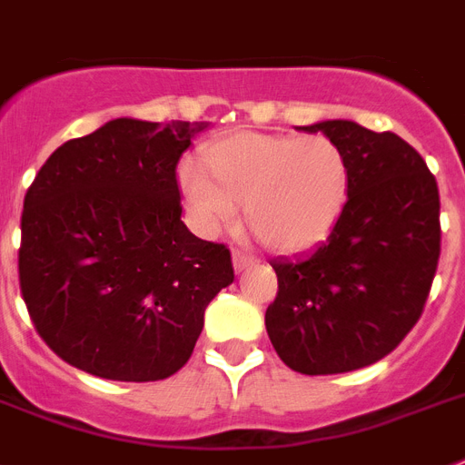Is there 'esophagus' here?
Instances as JSON below:
<instances>
[{
	"label": "esophagus",
	"instance_id": "obj_1",
	"mask_svg": "<svg viewBox=\"0 0 465 465\" xmlns=\"http://www.w3.org/2000/svg\"><path fill=\"white\" fill-rule=\"evenodd\" d=\"M254 263V259L247 254H242V252H232V268H235V273H242V271H247L249 266Z\"/></svg>",
	"mask_w": 465,
	"mask_h": 465
}]
</instances>
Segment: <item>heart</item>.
<instances>
[{"label": "heart", "mask_w": 465, "mask_h": 465, "mask_svg": "<svg viewBox=\"0 0 465 465\" xmlns=\"http://www.w3.org/2000/svg\"><path fill=\"white\" fill-rule=\"evenodd\" d=\"M202 167L180 171L194 223L216 232L244 206L252 230L273 252L318 244L347 204V156L325 135L235 133L211 142Z\"/></svg>", "instance_id": "heart-1"}]
</instances>
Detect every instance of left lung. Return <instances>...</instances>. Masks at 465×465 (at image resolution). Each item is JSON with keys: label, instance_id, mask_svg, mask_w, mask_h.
<instances>
[{"label": "left lung", "instance_id": "1", "mask_svg": "<svg viewBox=\"0 0 465 465\" xmlns=\"http://www.w3.org/2000/svg\"><path fill=\"white\" fill-rule=\"evenodd\" d=\"M349 163L342 216L316 249L275 259L271 344L304 375L347 373L387 356L423 313L440 259V192L423 156L354 121L302 125Z\"/></svg>", "mask_w": 465, "mask_h": 465}]
</instances>
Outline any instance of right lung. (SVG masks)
I'll return each mask as SVG.
<instances>
[{
  "instance_id": "add662e5",
  "label": "right lung",
  "mask_w": 465,
  "mask_h": 465,
  "mask_svg": "<svg viewBox=\"0 0 465 465\" xmlns=\"http://www.w3.org/2000/svg\"><path fill=\"white\" fill-rule=\"evenodd\" d=\"M209 123L114 118L64 142L35 175L18 275L42 340L106 380L178 373L235 273L223 244L180 221L175 166Z\"/></svg>"
}]
</instances>
